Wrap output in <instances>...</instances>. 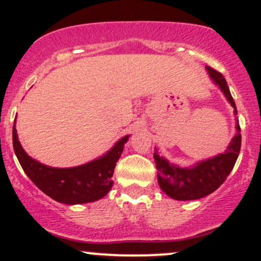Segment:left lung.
Listing matches in <instances>:
<instances>
[{
  "label": "left lung",
  "mask_w": 261,
  "mask_h": 261,
  "mask_svg": "<svg viewBox=\"0 0 261 261\" xmlns=\"http://www.w3.org/2000/svg\"><path fill=\"white\" fill-rule=\"evenodd\" d=\"M206 71L234 109L233 113L236 115L237 133L223 153L216 154L207 160L199 161L189 167H179L174 163H170L167 158L160 155L157 148H154L153 158L158 169V184L167 195L178 201L201 199L217 190L229 175L241 151L242 135L238 118H237V108L226 80L220 72L208 66H206Z\"/></svg>",
  "instance_id": "left-lung-1"
}]
</instances>
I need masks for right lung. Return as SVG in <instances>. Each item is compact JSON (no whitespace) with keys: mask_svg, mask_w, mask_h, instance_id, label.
I'll use <instances>...</instances> for the list:
<instances>
[{"mask_svg":"<svg viewBox=\"0 0 261 261\" xmlns=\"http://www.w3.org/2000/svg\"><path fill=\"white\" fill-rule=\"evenodd\" d=\"M12 137L14 152L28 178L55 201L66 205H80L97 201L109 193L114 182L112 180L114 168L130 135L116 141L115 145L100 157L71 168L45 166L32 158L18 140L16 120Z\"/></svg>","mask_w":261,"mask_h":261,"instance_id":"obj_1","label":"right lung"}]
</instances>
